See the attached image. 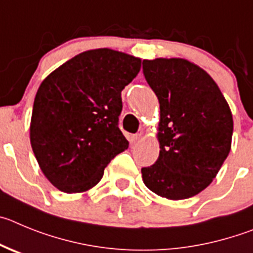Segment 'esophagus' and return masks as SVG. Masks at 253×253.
Segmentation results:
<instances>
[{
	"mask_svg": "<svg viewBox=\"0 0 253 253\" xmlns=\"http://www.w3.org/2000/svg\"><path fill=\"white\" fill-rule=\"evenodd\" d=\"M142 140V135L141 133H136V135L131 136V142L132 143H137Z\"/></svg>",
	"mask_w": 253,
	"mask_h": 253,
	"instance_id": "34e87169",
	"label": "esophagus"
}]
</instances>
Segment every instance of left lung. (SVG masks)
I'll use <instances>...</instances> for the list:
<instances>
[{
    "label": "left lung",
    "mask_w": 253,
    "mask_h": 253,
    "mask_svg": "<svg viewBox=\"0 0 253 253\" xmlns=\"http://www.w3.org/2000/svg\"><path fill=\"white\" fill-rule=\"evenodd\" d=\"M142 69L160 103V154L141 169L143 183L166 199L194 197L213 181L231 151V108L213 78L186 59L143 60Z\"/></svg>",
    "instance_id": "1"
}]
</instances>
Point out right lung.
Instances as JSON below:
<instances>
[{"mask_svg":"<svg viewBox=\"0 0 253 253\" xmlns=\"http://www.w3.org/2000/svg\"><path fill=\"white\" fill-rule=\"evenodd\" d=\"M140 69V58L103 47L78 54L40 84L30 142L42 174L59 190H89L128 147L118 128L121 92Z\"/></svg>","mask_w":253,"mask_h":253,"instance_id":"1","label":"right lung"}]
</instances>
